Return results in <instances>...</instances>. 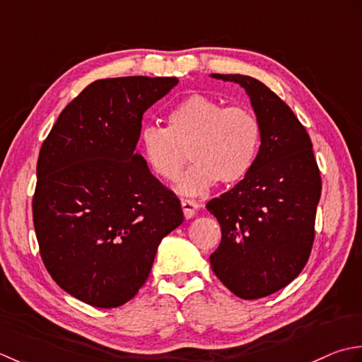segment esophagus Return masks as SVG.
<instances>
[{"label":"esophagus","mask_w":362,"mask_h":362,"mask_svg":"<svg viewBox=\"0 0 362 362\" xmlns=\"http://www.w3.org/2000/svg\"><path fill=\"white\" fill-rule=\"evenodd\" d=\"M181 208L184 212V217L192 218L197 214L198 208H200V204H198L195 200H190V198H182Z\"/></svg>","instance_id":"1"}]
</instances>
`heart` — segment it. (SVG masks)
<instances>
[{"mask_svg":"<svg viewBox=\"0 0 362 362\" xmlns=\"http://www.w3.org/2000/svg\"><path fill=\"white\" fill-rule=\"evenodd\" d=\"M262 129L257 117L243 106L225 107L206 95H190L167 115V128L146 127L140 132V150L159 178L173 182L187 162H195L178 187L198 195L217 181L239 182L252 170L261 148Z\"/></svg>","mask_w":362,"mask_h":362,"instance_id":"b5f03b06","label":"heart"}]
</instances>
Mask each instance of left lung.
I'll return each mask as SVG.
<instances>
[{"label": "left lung", "mask_w": 362, "mask_h": 362, "mask_svg": "<svg viewBox=\"0 0 362 362\" xmlns=\"http://www.w3.org/2000/svg\"><path fill=\"white\" fill-rule=\"evenodd\" d=\"M212 78L245 88L262 129L250 173L206 204L222 228L212 272L239 298L256 300L286 287L309 259L320 170L305 127L276 93L252 76Z\"/></svg>", "instance_id": "8db88e82"}]
</instances>
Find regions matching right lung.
<instances>
[{"label": "right lung", "mask_w": 362, "mask_h": 362, "mask_svg": "<svg viewBox=\"0 0 362 362\" xmlns=\"http://www.w3.org/2000/svg\"><path fill=\"white\" fill-rule=\"evenodd\" d=\"M176 78L98 79L71 100L37 160L33 222L56 284L95 308L129 301L148 278L181 203L136 153L146 109Z\"/></svg>", "instance_id": "add662e5"}]
</instances>
